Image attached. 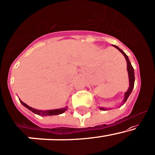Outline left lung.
<instances>
[{"mask_svg": "<svg viewBox=\"0 0 155 155\" xmlns=\"http://www.w3.org/2000/svg\"><path fill=\"white\" fill-rule=\"evenodd\" d=\"M113 46L116 48L118 49V50L120 51L121 52L122 54H123V55L124 56L126 60H127V71H128V74H129V80H130V87H129L128 91L126 92L125 94H124V101H123V104H124L126 101H127V98H128V97L130 96V95L131 94V93H132V90H133L134 84H135V73H134L133 67H132V64H131L130 62V59H129L128 57H127V54H126L125 53L121 50V49L119 48L118 46H116V45H113ZM123 104H121V105H123ZM100 110H106L107 109L103 108V107H100Z\"/></svg>", "mask_w": 155, "mask_h": 155, "instance_id": "left-lung-1", "label": "left lung"}]
</instances>
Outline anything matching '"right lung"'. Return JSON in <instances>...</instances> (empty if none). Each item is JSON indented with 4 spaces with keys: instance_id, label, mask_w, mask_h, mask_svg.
<instances>
[{
    "instance_id": "obj_1",
    "label": "right lung",
    "mask_w": 155,
    "mask_h": 155,
    "mask_svg": "<svg viewBox=\"0 0 155 155\" xmlns=\"http://www.w3.org/2000/svg\"><path fill=\"white\" fill-rule=\"evenodd\" d=\"M20 101L21 102V104L23 105V106L25 107L26 108H28V110H31V112H33L34 113L37 114V115H40V116L59 115V114H62V113H64V112H65L66 110H67V109H68L67 107H66L62 108V109H56V110H45V111H42V110H36V109H34V108L28 106L26 104L23 102L21 100H20Z\"/></svg>"
}]
</instances>
